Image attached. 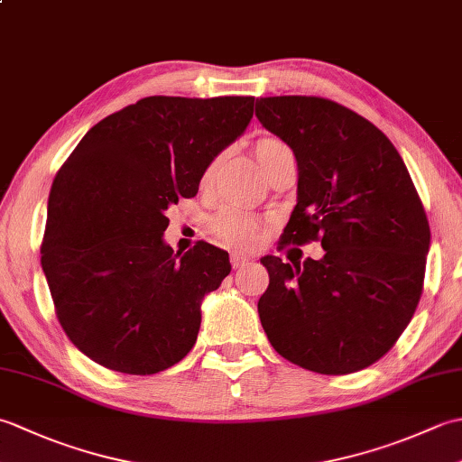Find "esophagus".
<instances>
[{
	"label": "esophagus",
	"mask_w": 462,
	"mask_h": 462,
	"mask_svg": "<svg viewBox=\"0 0 462 462\" xmlns=\"http://www.w3.org/2000/svg\"><path fill=\"white\" fill-rule=\"evenodd\" d=\"M230 262H232V268H234V270H238V268L248 266V263H250V258H248V256H244V254H232V256H230Z\"/></svg>",
	"instance_id": "1"
}]
</instances>
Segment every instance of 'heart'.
<instances>
[{"label":"heart","instance_id":"heart-1","mask_svg":"<svg viewBox=\"0 0 462 462\" xmlns=\"http://www.w3.org/2000/svg\"><path fill=\"white\" fill-rule=\"evenodd\" d=\"M254 152H256V159L263 171L276 156L288 154L290 149L278 139H260L256 146H254ZM216 164H218V161L210 162L208 169L204 171V182H208L212 179ZM212 230L222 242L236 248H250L260 240V222L256 218H252L250 214L236 208H226L216 214L212 218Z\"/></svg>","mask_w":462,"mask_h":462}]
</instances>
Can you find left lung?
Returning a JSON list of instances; mask_svg holds the SVG:
<instances>
[{
    "label": "left lung",
    "mask_w": 462,
    "mask_h": 462,
    "mask_svg": "<svg viewBox=\"0 0 462 462\" xmlns=\"http://www.w3.org/2000/svg\"><path fill=\"white\" fill-rule=\"evenodd\" d=\"M256 116L298 162L283 244L321 240L323 258L263 256L262 328L282 357L346 375L395 346L423 291L429 220L401 154L375 125L321 97H260Z\"/></svg>",
    "instance_id": "1"
}]
</instances>
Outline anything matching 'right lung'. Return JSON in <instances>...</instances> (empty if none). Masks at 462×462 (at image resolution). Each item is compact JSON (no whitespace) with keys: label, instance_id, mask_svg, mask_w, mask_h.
I'll list each match as a JSON object with an SVG mask.
<instances>
[{"label":"right lung","instance_id":"add662e5","mask_svg":"<svg viewBox=\"0 0 462 462\" xmlns=\"http://www.w3.org/2000/svg\"><path fill=\"white\" fill-rule=\"evenodd\" d=\"M254 97H146L105 116L59 169L42 268L67 337L99 365L152 375L192 349L228 252L164 242L166 210L246 131Z\"/></svg>","mask_w":462,"mask_h":462}]
</instances>
